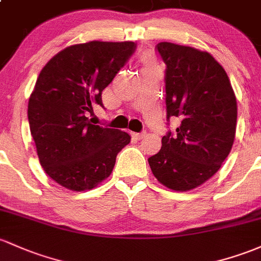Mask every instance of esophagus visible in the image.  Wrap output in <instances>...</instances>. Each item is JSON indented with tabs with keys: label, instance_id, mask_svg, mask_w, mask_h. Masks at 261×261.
Instances as JSON below:
<instances>
[{
	"label": "esophagus",
	"instance_id": "1",
	"mask_svg": "<svg viewBox=\"0 0 261 261\" xmlns=\"http://www.w3.org/2000/svg\"><path fill=\"white\" fill-rule=\"evenodd\" d=\"M145 134H147L145 132H142V133H132V136L137 139H143L145 137Z\"/></svg>",
	"mask_w": 261,
	"mask_h": 261
}]
</instances>
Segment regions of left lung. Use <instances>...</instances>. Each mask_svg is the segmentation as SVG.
<instances>
[{"label":"left lung","instance_id":"left-lung-1","mask_svg":"<svg viewBox=\"0 0 261 261\" xmlns=\"http://www.w3.org/2000/svg\"><path fill=\"white\" fill-rule=\"evenodd\" d=\"M156 51L167 64V120L180 119L175 134L168 132L162 148L148 159L159 183L187 192L212 178L230 153L237 130V98L212 55L161 42Z\"/></svg>","mask_w":261,"mask_h":261}]
</instances>
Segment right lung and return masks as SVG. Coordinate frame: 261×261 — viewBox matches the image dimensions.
Returning a JSON list of instances; mask_svg holds the SVG:
<instances>
[{
  "label": "right lung",
  "mask_w": 261,
  "mask_h": 261,
  "mask_svg": "<svg viewBox=\"0 0 261 261\" xmlns=\"http://www.w3.org/2000/svg\"><path fill=\"white\" fill-rule=\"evenodd\" d=\"M134 51V42L91 41L67 47L42 68L27 113L42 168L60 186L93 189L129 144V134L92 124L87 112L103 107V89Z\"/></svg>",
  "instance_id": "add662e5"
}]
</instances>
